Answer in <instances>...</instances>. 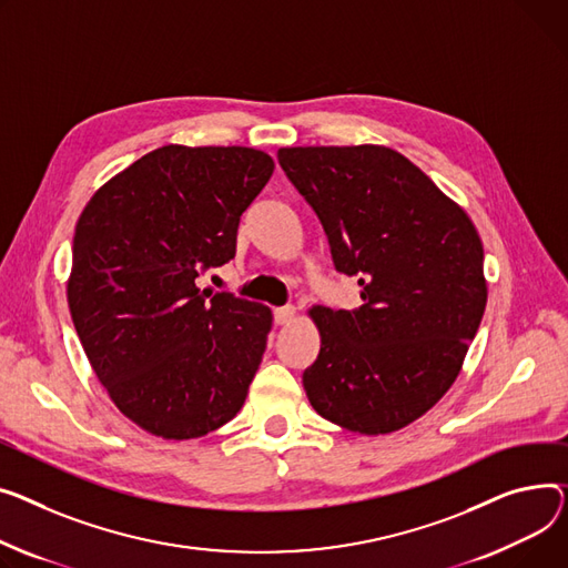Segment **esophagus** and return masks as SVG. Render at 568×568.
Returning a JSON list of instances; mask_svg holds the SVG:
<instances>
[{"mask_svg":"<svg viewBox=\"0 0 568 568\" xmlns=\"http://www.w3.org/2000/svg\"><path fill=\"white\" fill-rule=\"evenodd\" d=\"M296 320V308L294 306H283V308H276L274 311V322L285 326V324H292Z\"/></svg>","mask_w":568,"mask_h":568,"instance_id":"esophagus-1","label":"esophagus"}]
</instances>
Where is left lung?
Returning <instances> with one entry per match:
<instances>
[{
	"label": "left lung",
	"mask_w": 568,
	"mask_h": 568,
	"mask_svg": "<svg viewBox=\"0 0 568 568\" xmlns=\"http://www.w3.org/2000/svg\"><path fill=\"white\" fill-rule=\"evenodd\" d=\"M320 216L337 272L358 276L354 311L313 306L317 361L304 388L322 418L397 432L455 384L486 308L484 248L470 216L386 145L281 148Z\"/></svg>",
	"instance_id": "obj_1"
}]
</instances>
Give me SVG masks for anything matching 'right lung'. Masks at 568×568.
Instances as JSON below:
<instances>
[{
  "instance_id": "add662e5",
  "label": "right lung",
  "mask_w": 568,
  "mask_h": 568,
  "mask_svg": "<svg viewBox=\"0 0 568 568\" xmlns=\"http://www.w3.org/2000/svg\"><path fill=\"white\" fill-rule=\"evenodd\" d=\"M272 173L255 148L162 145L74 225L72 324L111 402L148 434L201 438L244 406L272 311L196 278L235 257L240 216Z\"/></svg>"
}]
</instances>
